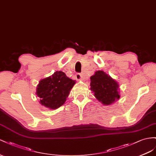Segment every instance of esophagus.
Listing matches in <instances>:
<instances>
[{
	"instance_id": "obj_1",
	"label": "esophagus",
	"mask_w": 156,
	"mask_h": 156,
	"mask_svg": "<svg viewBox=\"0 0 156 156\" xmlns=\"http://www.w3.org/2000/svg\"><path fill=\"white\" fill-rule=\"evenodd\" d=\"M76 80H83V77L81 74L80 73H78L76 74Z\"/></svg>"
}]
</instances>
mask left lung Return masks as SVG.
<instances>
[{
	"label": "left lung",
	"mask_w": 156,
	"mask_h": 156,
	"mask_svg": "<svg viewBox=\"0 0 156 156\" xmlns=\"http://www.w3.org/2000/svg\"><path fill=\"white\" fill-rule=\"evenodd\" d=\"M90 80V90L102 104L110 105L119 100V84L110 75L103 70H97Z\"/></svg>",
	"instance_id": "left-lung-1"
}]
</instances>
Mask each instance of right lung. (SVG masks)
Returning a JSON list of instances; mask_svg holds the SVG:
<instances>
[{"instance_id": "add662e5", "label": "right lung", "mask_w": 156, "mask_h": 156, "mask_svg": "<svg viewBox=\"0 0 156 156\" xmlns=\"http://www.w3.org/2000/svg\"><path fill=\"white\" fill-rule=\"evenodd\" d=\"M76 80L66 76L63 71H56L51 76L42 79L37 87L40 104L50 110L64 105Z\"/></svg>"}]
</instances>
